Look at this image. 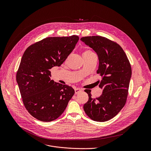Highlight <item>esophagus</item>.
<instances>
[{
    "label": "esophagus",
    "instance_id": "1",
    "mask_svg": "<svg viewBox=\"0 0 151 151\" xmlns=\"http://www.w3.org/2000/svg\"><path fill=\"white\" fill-rule=\"evenodd\" d=\"M83 89H80V88H76L75 89V93L76 94H77V93H79L80 92H81V91H82Z\"/></svg>",
    "mask_w": 151,
    "mask_h": 151
}]
</instances>
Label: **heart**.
Wrapping results in <instances>:
<instances>
[{
	"label": "heart",
	"instance_id": "1",
	"mask_svg": "<svg viewBox=\"0 0 151 151\" xmlns=\"http://www.w3.org/2000/svg\"><path fill=\"white\" fill-rule=\"evenodd\" d=\"M94 53L90 50H86L84 51V52L83 53V58H86L92 55H93Z\"/></svg>",
	"mask_w": 151,
	"mask_h": 151
}]
</instances>
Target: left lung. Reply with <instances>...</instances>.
<instances>
[{
    "mask_svg": "<svg viewBox=\"0 0 151 151\" xmlns=\"http://www.w3.org/2000/svg\"><path fill=\"white\" fill-rule=\"evenodd\" d=\"M81 41L98 55L97 73L102 77L99 86L102 94L92 99L91 91L86 90L89 99L84 105L87 116L96 122H106L116 116L126 104L128 95L131 67L122 47L116 42L101 36L85 37Z\"/></svg>",
    "mask_w": 151,
    "mask_h": 151,
    "instance_id": "8db88e82",
    "label": "left lung"
}]
</instances>
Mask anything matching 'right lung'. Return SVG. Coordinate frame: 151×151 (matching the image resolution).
<instances>
[{
  "mask_svg": "<svg viewBox=\"0 0 151 151\" xmlns=\"http://www.w3.org/2000/svg\"><path fill=\"white\" fill-rule=\"evenodd\" d=\"M79 40L77 35L48 37L24 52L16 75L22 102L31 116L42 122L58 119L75 92L50 79V69L60 66Z\"/></svg>",
  "mask_w": 151,
  "mask_h": 151,
  "instance_id": "obj_1",
  "label": "right lung"
}]
</instances>
